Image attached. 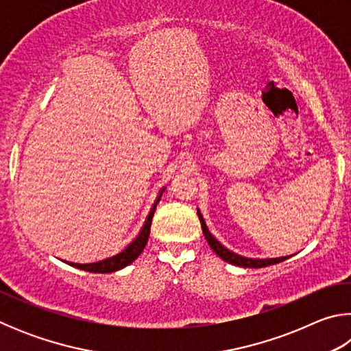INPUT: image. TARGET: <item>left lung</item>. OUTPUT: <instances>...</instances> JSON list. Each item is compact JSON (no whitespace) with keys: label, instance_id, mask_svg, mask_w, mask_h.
Returning a JSON list of instances; mask_svg holds the SVG:
<instances>
[{"label":"left lung","instance_id":"8db88e82","mask_svg":"<svg viewBox=\"0 0 351 351\" xmlns=\"http://www.w3.org/2000/svg\"><path fill=\"white\" fill-rule=\"evenodd\" d=\"M198 217H199V221H201V228H203V234L206 237L207 243H209V246L213 249V252H215L219 258H223L224 261H228V263H230V265L241 266V268H265V266L280 263V261L291 257V255H287V257H277V258H247V257H243V255L235 254L232 251H229L228 247H224L221 243H219L215 239V237H213L209 232V229H207V226H206L204 219H203V215H201L199 210H198Z\"/></svg>","mask_w":351,"mask_h":351}]
</instances>
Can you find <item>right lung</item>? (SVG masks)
I'll use <instances>...</instances> for the list:
<instances>
[{"instance_id":"add662e5","label":"right lung","mask_w":351,"mask_h":351,"mask_svg":"<svg viewBox=\"0 0 351 351\" xmlns=\"http://www.w3.org/2000/svg\"><path fill=\"white\" fill-rule=\"evenodd\" d=\"M162 192H164V189L159 192V197L156 198V201H154V204L150 209V213H148V217L144 223V228L141 229L139 235L136 237V239L130 243V245L123 249L122 252H119L116 255H112V257H108L105 260L94 261V263H71V261H66V263L74 266V268H79V269L88 271V272H97V274H108V272L119 271V269L125 268V266H128L130 263H133V261L139 257L141 252L144 251V247L147 245L148 235H150L152 219L154 215V210H156L159 199H161Z\"/></svg>"}]
</instances>
